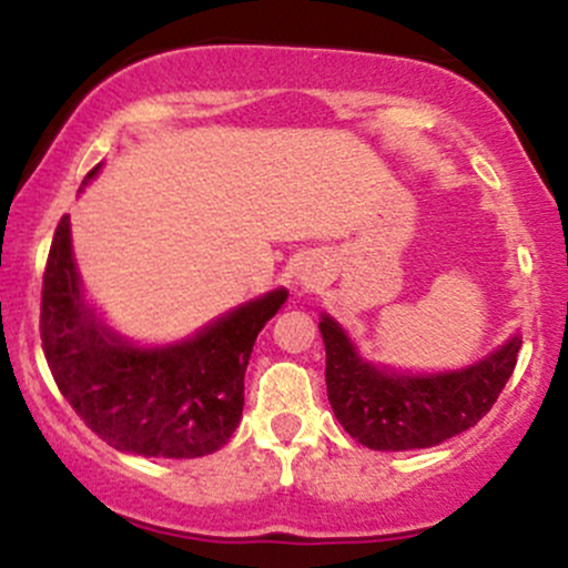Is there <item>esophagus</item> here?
<instances>
[{
    "label": "esophagus",
    "mask_w": 568,
    "mask_h": 568,
    "mask_svg": "<svg viewBox=\"0 0 568 568\" xmlns=\"http://www.w3.org/2000/svg\"><path fill=\"white\" fill-rule=\"evenodd\" d=\"M296 280L302 283V288H315V285L321 283V272H317V266L313 264H304L302 270L296 272Z\"/></svg>",
    "instance_id": "obj_1"
}]
</instances>
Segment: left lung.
Wrapping results in <instances>:
<instances>
[{"label": "left lung", "mask_w": 568, "mask_h": 568, "mask_svg": "<svg viewBox=\"0 0 568 568\" xmlns=\"http://www.w3.org/2000/svg\"><path fill=\"white\" fill-rule=\"evenodd\" d=\"M326 390L336 420L372 450L434 447L490 413L513 377L523 339L513 336L501 351L475 366L447 375H388L355 355L339 323L323 315Z\"/></svg>", "instance_id": "obj_1"}]
</instances>
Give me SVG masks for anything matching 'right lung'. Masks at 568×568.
<instances>
[{"instance_id": "right-lung-1", "label": "right lung", "mask_w": 568, "mask_h": 568, "mask_svg": "<svg viewBox=\"0 0 568 568\" xmlns=\"http://www.w3.org/2000/svg\"><path fill=\"white\" fill-rule=\"evenodd\" d=\"M285 298L288 291H272L189 342L134 351L99 326L80 298L64 215L42 274V351L61 394L110 447L148 458H199L234 434L253 342Z\"/></svg>"}]
</instances>
